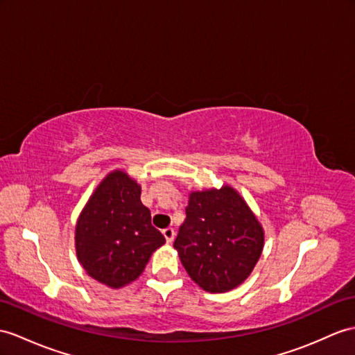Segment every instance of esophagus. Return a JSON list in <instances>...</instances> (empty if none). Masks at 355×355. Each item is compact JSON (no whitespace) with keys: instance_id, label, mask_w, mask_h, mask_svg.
Instances as JSON below:
<instances>
[{"instance_id":"34e87169","label":"esophagus","mask_w":355,"mask_h":355,"mask_svg":"<svg viewBox=\"0 0 355 355\" xmlns=\"http://www.w3.org/2000/svg\"><path fill=\"white\" fill-rule=\"evenodd\" d=\"M162 233H164V238H166L167 243H173V239H175V230L168 227V229L164 230Z\"/></svg>"}]
</instances>
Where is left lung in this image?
Segmentation results:
<instances>
[{
	"mask_svg": "<svg viewBox=\"0 0 355 355\" xmlns=\"http://www.w3.org/2000/svg\"><path fill=\"white\" fill-rule=\"evenodd\" d=\"M175 248L188 275L206 292L239 286L263 250V229L236 189L224 185L189 194Z\"/></svg>",
	"mask_w": 355,
	"mask_h": 355,
	"instance_id": "1",
	"label": "left lung"
}]
</instances>
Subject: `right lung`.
Returning a JSON list of instances; mask_svg holds the SVG:
<instances>
[{
  "instance_id": "add662e5",
  "label": "right lung",
  "mask_w": 355,
  "mask_h": 355,
  "mask_svg": "<svg viewBox=\"0 0 355 355\" xmlns=\"http://www.w3.org/2000/svg\"><path fill=\"white\" fill-rule=\"evenodd\" d=\"M140 196L141 187L132 178L122 170L111 171L76 221L78 261L92 279L110 288L140 277L152 253L166 243Z\"/></svg>"
}]
</instances>
